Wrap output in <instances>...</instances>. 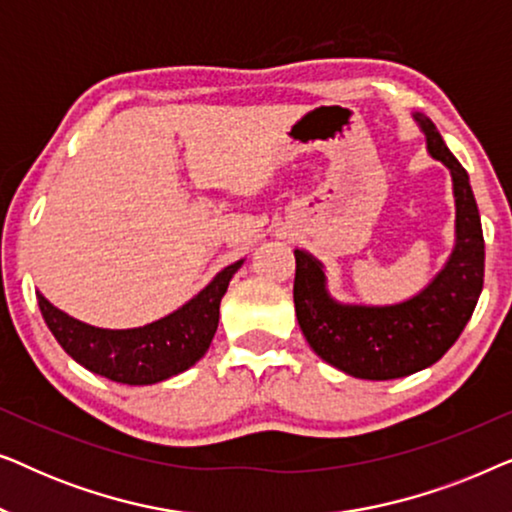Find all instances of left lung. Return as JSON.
Returning a JSON list of instances; mask_svg holds the SVG:
<instances>
[{"label": "left lung", "mask_w": 512, "mask_h": 512, "mask_svg": "<svg viewBox=\"0 0 512 512\" xmlns=\"http://www.w3.org/2000/svg\"><path fill=\"white\" fill-rule=\"evenodd\" d=\"M433 158L452 172L457 247L440 275L408 303L338 305L324 289V270L296 249L293 303L307 342L326 363L361 380H396L436 363L464 331L485 282V237L468 174L429 118H417Z\"/></svg>", "instance_id": "1"}]
</instances>
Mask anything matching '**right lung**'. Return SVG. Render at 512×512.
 <instances>
[{"label":"right lung","instance_id":"right-lung-1","mask_svg":"<svg viewBox=\"0 0 512 512\" xmlns=\"http://www.w3.org/2000/svg\"><path fill=\"white\" fill-rule=\"evenodd\" d=\"M240 265L242 261L223 268L212 284L170 317L130 331L81 324L41 293L37 300L55 340L83 368L123 384H156L191 368L207 352L219 326L221 298Z\"/></svg>","mask_w":512,"mask_h":512}]
</instances>
